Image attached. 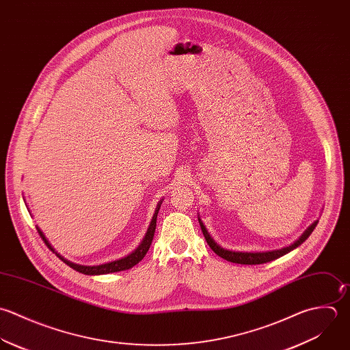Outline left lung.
I'll list each match as a JSON object with an SVG mask.
<instances>
[{
	"instance_id": "obj_1",
	"label": "left lung",
	"mask_w": 350,
	"mask_h": 350,
	"mask_svg": "<svg viewBox=\"0 0 350 350\" xmlns=\"http://www.w3.org/2000/svg\"><path fill=\"white\" fill-rule=\"evenodd\" d=\"M198 221H200L201 230H202V233H204L209 247L219 256H221V258H224V259H227L230 262H233V263H240V265H260V263H266V262L274 260V259H277V258H280V256L293 251L300 244H303L307 240V237L315 230V227H317L319 220H315L304 232L301 233V236L299 239H296L289 245L282 247V248H277V250H269V251H233V250H227V248L221 247L220 244H217V241H215V239L211 236V233L208 232V230L204 226V223L200 219V216H198Z\"/></svg>"
}]
</instances>
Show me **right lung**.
I'll return each mask as SVG.
<instances>
[{
  "label": "right lung",
  "instance_id": "1",
  "mask_svg": "<svg viewBox=\"0 0 350 350\" xmlns=\"http://www.w3.org/2000/svg\"><path fill=\"white\" fill-rule=\"evenodd\" d=\"M161 202L163 200L159 201L156 209H154V215L150 220V224L148 227V231L145 233L142 241L138 244V247L131 251L130 254H127L126 256L123 258H119L116 260H111V262H106V263H100V265H94V266H85V265H79V263H75L72 260H68L66 258H64L62 255H59L54 247L50 244V241L46 239L44 233L42 232V230L39 227H36L38 232L40 234V237L44 240L46 245L53 251L55 252V255L64 260L68 266H70L73 270L79 271V273H83V274H87V275H100V274H109V273H117V271H123V270H127V269H131L134 265H137L144 256L145 254L148 252L150 244H152V240H153V236H154V230H156V220H157V213H159V209L161 206Z\"/></svg>",
  "mask_w": 350,
  "mask_h": 350
}]
</instances>
